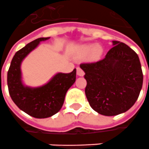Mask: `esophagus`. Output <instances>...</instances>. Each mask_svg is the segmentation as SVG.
I'll list each match as a JSON object with an SVG mask.
<instances>
[{
    "label": "esophagus",
    "mask_w": 149,
    "mask_h": 149,
    "mask_svg": "<svg viewBox=\"0 0 149 149\" xmlns=\"http://www.w3.org/2000/svg\"><path fill=\"white\" fill-rule=\"evenodd\" d=\"M77 74L78 76H80V77H83L84 75V72L80 69V67H78L77 69Z\"/></svg>",
    "instance_id": "obj_1"
}]
</instances>
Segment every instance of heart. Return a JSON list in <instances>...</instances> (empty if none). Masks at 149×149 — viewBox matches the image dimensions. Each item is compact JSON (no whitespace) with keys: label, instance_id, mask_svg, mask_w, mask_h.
I'll use <instances>...</instances> for the list:
<instances>
[{"label":"heart","instance_id":"obj_1","mask_svg":"<svg viewBox=\"0 0 149 149\" xmlns=\"http://www.w3.org/2000/svg\"><path fill=\"white\" fill-rule=\"evenodd\" d=\"M104 52L103 47L100 44L86 43L79 47L77 49V54L80 57L84 58L88 56L90 60L98 61L102 58Z\"/></svg>","mask_w":149,"mask_h":149}]
</instances>
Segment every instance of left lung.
<instances>
[{"label": "left lung", "mask_w": 149, "mask_h": 149, "mask_svg": "<svg viewBox=\"0 0 149 149\" xmlns=\"http://www.w3.org/2000/svg\"><path fill=\"white\" fill-rule=\"evenodd\" d=\"M105 58L95 63L81 64L87 80L85 95L97 113L114 116L130 109L139 96L143 73L138 55L119 41Z\"/></svg>", "instance_id": "8db88e82"}]
</instances>
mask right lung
Segmentation results:
<instances>
[{
    "label": "right lung",
    "instance_id": "add662e5",
    "mask_svg": "<svg viewBox=\"0 0 149 149\" xmlns=\"http://www.w3.org/2000/svg\"><path fill=\"white\" fill-rule=\"evenodd\" d=\"M47 38H39L27 44L15 54L8 71L7 82L12 100L21 111L36 118H46L57 114L62 107L67 91L76 81L77 69L69 73L57 72L38 87L25 85L21 64L24 58Z\"/></svg>",
    "mask_w": 149,
    "mask_h": 149
}]
</instances>
